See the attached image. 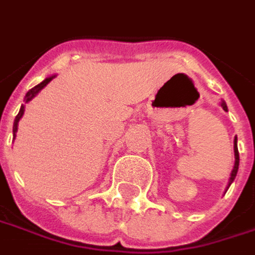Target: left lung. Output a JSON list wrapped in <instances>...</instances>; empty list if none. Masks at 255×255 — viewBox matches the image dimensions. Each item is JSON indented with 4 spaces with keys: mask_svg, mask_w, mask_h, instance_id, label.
Listing matches in <instances>:
<instances>
[{
    "mask_svg": "<svg viewBox=\"0 0 255 255\" xmlns=\"http://www.w3.org/2000/svg\"><path fill=\"white\" fill-rule=\"evenodd\" d=\"M221 107H223V110H224V111H227V106H226V103H221ZM234 157H236V162H234V168H233V171H231V177H230V180H228V187H230L231 183L234 181V178H236V175H237L238 165H240V155H238V148H237V137L234 138ZM228 187H227V190H228Z\"/></svg>",
    "mask_w": 255,
    "mask_h": 255,
    "instance_id": "left-lung-1",
    "label": "left lung"
}]
</instances>
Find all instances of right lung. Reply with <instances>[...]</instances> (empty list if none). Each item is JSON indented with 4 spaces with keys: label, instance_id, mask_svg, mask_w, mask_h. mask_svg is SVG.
<instances>
[{
    "label": "right lung",
    "instance_id": "obj_1",
    "mask_svg": "<svg viewBox=\"0 0 255 255\" xmlns=\"http://www.w3.org/2000/svg\"><path fill=\"white\" fill-rule=\"evenodd\" d=\"M54 77H50V78H45L44 81L41 84H38V85H35L34 88H31L29 91L27 93V95H25V103H28L29 100H32L35 95L38 94L39 91L47 85V84L50 83L51 80H52ZM22 114H24V106H21V108H19V113H18V116L15 117V120H14V127H12V132H14V138H15V132H17V126H18V121H19V118L22 117Z\"/></svg>",
    "mask_w": 255,
    "mask_h": 255
}]
</instances>
